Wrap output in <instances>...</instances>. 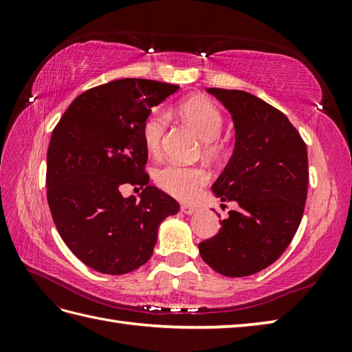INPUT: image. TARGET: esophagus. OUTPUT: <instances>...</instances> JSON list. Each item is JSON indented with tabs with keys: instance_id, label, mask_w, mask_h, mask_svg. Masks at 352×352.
<instances>
[{
	"instance_id": "34e87169",
	"label": "esophagus",
	"mask_w": 352,
	"mask_h": 352,
	"mask_svg": "<svg viewBox=\"0 0 352 352\" xmlns=\"http://www.w3.org/2000/svg\"><path fill=\"white\" fill-rule=\"evenodd\" d=\"M182 212L184 213V214H193L197 212V207H193V206H190V204H183L182 206Z\"/></svg>"
}]
</instances>
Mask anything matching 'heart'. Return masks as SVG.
I'll return each mask as SVG.
<instances>
[{
  "instance_id": "1",
  "label": "heart",
  "mask_w": 352,
  "mask_h": 352,
  "mask_svg": "<svg viewBox=\"0 0 352 352\" xmlns=\"http://www.w3.org/2000/svg\"><path fill=\"white\" fill-rule=\"evenodd\" d=\"M177 115L190 125L203 140L206 155L210 159H218L223 149L221 142L216 139L223 124L219 109L203 96H190L178 104ZM166 126L168 119L159 111L148 115L142 124V139L151 154L160 153ZM207 180L208 174L204 168L183 166L178 163H166L154 172V182L163 192L184 201L195 198Z\"/></svg>"
}]
</instances>
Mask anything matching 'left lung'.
<instances>
[{"mask_svg":"<svg viewBox=\"0 0 352 352\" xmlns=\"http://www.w3.org/2000/svg\"><path fill=\"white\" fill-rule=\"evenodd\" d=\"M207 92L230 111L236 133L233 155L212 190L239 208L198 248L216 272L252 275L286 251L300 227L309 188L307 146L287 116L256 95L218 87Z\"/></svg>","mask_w":352,"mask_h":352,"instance_id":"obj_1","label":"left lung"}]
</instances>
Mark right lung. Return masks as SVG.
I'll list each match as a JSON object with an SVG mask.
<instances>
[{
	"mask_svg": "<svg viewBox=\"0 0 352 352\" xmlns=\"http://www.w3.org/2000/svg\"><path fill=\"white\" fill-rule=\"evenodd\" d=\"M180 86L121 78L89 89L52 130L47 198L66 246L89 267L122 275L153 256L157 231L180 204L149 186L142 124ZM122 184L144 185L141 199H124Z\"/></svg>",
	"mask_w": 352,
	"mask_h": 352,
	"instance_id": "right-lung-1",
	"label": "right lung"
}]
</instances>
